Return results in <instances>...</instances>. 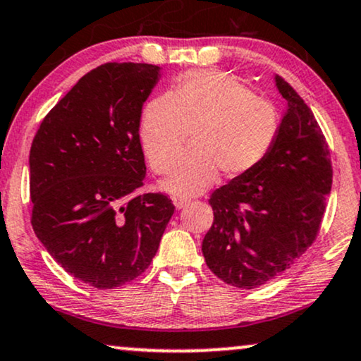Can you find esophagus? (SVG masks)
I'll return each mask as SVG.
<instances>
[{
    "mask_svg": "<svg viewBox=\"0 0 361 361\" xmlns=\"http://www.w3.org/2000/svg\"><path fill=\"white\" fill-rule=\"evenodd\" d=\"M173 204H175L176 209H183L190 204V200L181 198V196H175V198H173Z\"/></svg>",
    "mask_w": 361,
    "mask_h": 361,
    "instance_id": "34e87169",
    "label": "esophagus"
}]
</instances>
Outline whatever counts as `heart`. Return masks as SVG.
Instances as JSON below:
<instances>
[{
  "label": "heart",
  "mask_w": 361,
  "mask_h": 361,
  "mask_svg": "<svg viewBox=\"0 0 361 361\" xmlns=\"http://www.w3.org/2000/svg\"><path fill=\"white\" fill-rule=\"evenodd\" d=\"M275 104L258 98L233 76L214 70L190 71L170 91L147 103L140 118V143L157 173L170 170L186 131L191 153L173 165L163 186L195 196L209 188L218 171L236 180L262 165L280 135Z\"/></svg>",
  "instance_id": "1"
}]
</instances>
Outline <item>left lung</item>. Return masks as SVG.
<instances>
[{
	"mask_svg": "<svg viewBox=\"0 0 361 361\" xmlns=\"http://www.w3.org/2000/svg\"><path fill=\"white\" fill-rule=\"evenodd\" d=\"M275 81L288 104L276 145L257 170L209 196L204 262L236 288L267 285L307 252L331 191L330 149L312 109L281 76Z\"/></svg>",
	"mask_w": 361,
	"mask_h": 361,
	"instance_id": "obj_1",
	"label": "left lung"
}]
</instances>
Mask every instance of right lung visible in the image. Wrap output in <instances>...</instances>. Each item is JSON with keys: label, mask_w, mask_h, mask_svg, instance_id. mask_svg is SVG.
<instances>
[{"label": "right lung", "mask_w": 361, "mask_h": 361, "mask_svg": "<svg viewBox=\"0 0 361 361\" xmlns=\"http://www.w3.org/2000/svg\"><path fill=\"white\" fill-rule=\"evenodd\" d=\"M159 70L94 68L44 116L31 143L35 233L63 270L98 290L147 270L175 212L166 195H140L147 175L141 108Z\"/></svg>", "instance_id": "obj_1"}]
</instances>
